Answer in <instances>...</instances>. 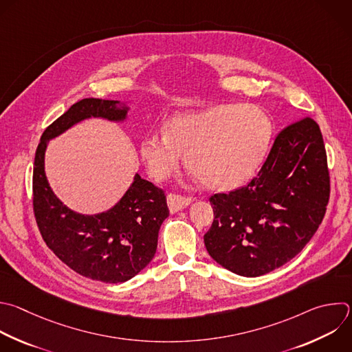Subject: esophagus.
Returning a JSON list of instances; mask_svg holds the SVG:
<instances>
[{
	"instance_id": "34e87169",
	"label": "esophagus",
	"mask_w": 352,
	"mask_h": 352,
	"mask_svg": "<svg viewBox=\"0 0 352 352\" xmlns=\"http://www.w3.org/2000/svg\"><path fill=\"white\" fill-rule=\"evenodd\" d=\"M193 201L192 197H184L179 195H167V206L170 212H178L181 210H184L185 207H188L190 203Z\"/></svg>"
}]
</instances>
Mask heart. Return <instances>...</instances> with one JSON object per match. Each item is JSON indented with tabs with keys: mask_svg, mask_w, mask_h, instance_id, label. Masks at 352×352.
<instances>
[{
	"mask_svg": "<svg viewBox=\"0 0 352 352\" xmlns=\"http://www.w3.org/2000/svg\"><path fill=\"white\" fill-rule=\"evenodd\" d=\"M272 122L258 107L221 104L173 116L166 133L146 135L140 156L157 182L174 175L186 156L190 173L210 189L230 190L260 166L272 138Z\"/></svg>",
	"mask_w": 352,
	"mask_h": 352,
	"instance_id": "obj_1",
	"label": "heart"
}]
</instances>
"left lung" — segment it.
<instances>
[{"label": "left lung", "instance_id": "1", "mask_svg": "<svg viewBox=\"0 0 352 352\" xmlns=\"http://www.w3.org/2000/svg\"><path fill=\"white\" fill-rule=\"evenodd\" d=\"M326 151L319 126H289L249 185L210 197L214 221L204 245L214 261L248 278L296 257L318 230L329 201Z\"/></svg>", "mask_w": 352, "mask_h": 352}]
</instances>
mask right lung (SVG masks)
I'll use <instances>...</instances> for the list:
<instances>
[{"label":"right lung","instance_id":"1","mask_svg":"<svg viewBox=\"0 0 352 352\" xmlns=\"http://www.w3.org/2000/svg\"><path fill=\"white\" fill-rule=\"evenodd\" d=\"M130 104L95 98L74 103L44 131L34 157L33 204L44 242L69 268L106 283L130 280L152 261L160 226L168 217L166 196L137 173L113 207L96 214L77 212L54 193L45 174V152L51 140L92 117L126 122Z\"/></svg>","mask_w":352,"mask_h":352}]
</instances>
